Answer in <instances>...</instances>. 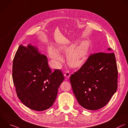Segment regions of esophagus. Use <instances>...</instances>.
<instances>
[{
    "label": "esophagus",
    "instance_id": "obj_1",
    "mask_svg": "<svg viewBox=\"0 0 128 128\" xmlns=\"http://www.w3.org/2000/svg\"><path fill=\"white\" fill-rule=\"evenodd\" d=\"M70 73L69 72V71L68 70H67L65 72V73H64V76L66 77V78H69L70 76Z\"/></svg>",
    "mask_w": 128,
    "mask_h": 128
}]
</instances>
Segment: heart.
Here are the masks:
<instances>
[{"instance_id":"b5f03b06","label":"heart","mask_w":128,"mask_h":128,"mask_svg":"<svg viewBox=\"0 0 128 128\" xmlns=\"http://www.w3.org/2000/svg\"><path fill=\"white\" fill-rule=\"evenodd\" d=\"M90 47L89 41L84 40L76 46L72 44L61 45L57 47L56 50L52 47L48 48V54L57 64H60L63 61V58L58 52H67V60L68 64L73 67H79L87 56Z\"/></svg>"}]
</instances>
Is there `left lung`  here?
<instances>
[{"instance_id":"obj_1","label":"left lung","mask_w":128,"mask_h":128,"mask_svg":"<svg viewBox=\"0 0 128 128\" xmlns=\"http://www.w3.org/2000/svg\"><path fill=\"white\" fill-rule=\"evenodd\" d=\"M118 76L114 53L99 52L90 55L70 76V81L78 103L87 110H97L104 106L116 92Z\"/></svg>"}]
</instances>
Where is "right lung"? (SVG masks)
<instances>
[{
    "mask_svg": "<svg viewBox=\"0 0 128 128\" xmlns=\"http://www.w3.org/2000/svg\"><path fill=\"white\" fill-rule=\"evenodd\" d=\"M12 79L22 104L32 110L42 111L53 104L64 77L60 69L51 72L47 57L36 48L20 45L13 60Z\"/></svg>",
    "mask_w": 128,
    "mask_h": 128,
    "instance_id": "right-lung-1",
    "label": "right lung"
}]
</instances>
